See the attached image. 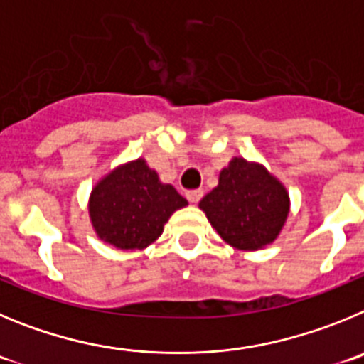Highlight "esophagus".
<instances>
[{"instance_id":"obj_1","label":"esophagus","mask_w":364,"mask_h":364,"mask_svg":"<svg viewBox=\"0 0 364 364\" xmlns=\"http://www.w3.org/2000/svg\"><path fill=\"white\" fill-rule=\"evenodd\" d=\"M203 198V190L201 188H196V190H188L186 192V199H188L190 203H199Z\"/></svg>"}]
</instances>
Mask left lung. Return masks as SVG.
I'll use <instances>...</instances> for the list:
<instances>
[{
  "label": "left lung",
  "instance_id": "obj_1",
  "mask_svg": "<svg viewBox=\"0 0 364 364\" xmlns=\"http://www.w3.org/2000/svg\"><path fill=\"white\" fill-rule=\"evenodd\" d=\"M199 206L228 245L257 250L281 232L288 215V194L263 166L235 158L221 170L219 185Z\"/></svg>",
  "mask_w": 364,
  "mask_h": 364
}]
</instances>
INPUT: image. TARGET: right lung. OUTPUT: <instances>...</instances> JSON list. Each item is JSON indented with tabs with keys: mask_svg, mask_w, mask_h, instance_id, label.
I'll return each mask as SVG.
<instances>
[{
	"mask_svg": "<svg viewBox=\"0 0 364 364\" xmlns=\"http://www.w3.org/2000/svg\"><path fill=\"white\" fill-rule=\"evenodd\" d=\"M186 199L163 185L143 159L119 166L90 196V219L105 243L121 250H141L161 235L172 212Z\"/></svg>",
	"mask_w": 364,
	"mask_h": 364,
	"instance_id": "obj_1",
	"label": "right lung"
}]
</instances>
